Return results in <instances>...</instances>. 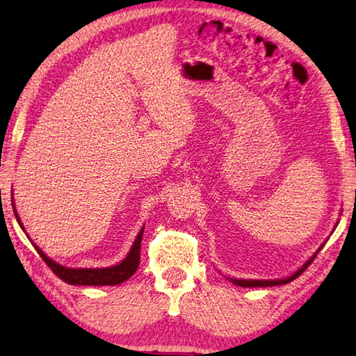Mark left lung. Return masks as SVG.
<instances>
[{
	"label": "left lung",
	"instance_id": "1",
	"mask_svg": "<svg viewBox=\"0 0 356 356\" xmlns=\"http://www.w3.org/2000/svg\"><path fill=\"white\" fill-rule=\"evenodd\" d=\"M323 247V244L319 247V250H317L313 257H311L307 263H305L300 269H298L297 272H294L292 273L291 277H286V278H282V280H238V278H228L229 282L232 283H234V284H238V286H242V288H266V286H280V284H286V283H291L292 280H296L298 275H300V273H303V270L307 269V267L313 263L314 261V258H316V254L321 252V248Z\"/></svg>",
	"mask_w": 356,
	"mask_h": 356
}]
</instances>
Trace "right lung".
I'll return each instance as SVG.
<instances>
[{"instance_id": "1", "label": "right lung", "mask_w": 356, "mask_h": 356, "mask_svg": "<svg viewBox=\"0 0 356 356\" xmlns=\"http://www.w3.org/2000/svg\"><path fill=\"white\" fill-rule=\"evenodd\" d=\"M14 202V200H12ZM12 208H14V214L15 219L18 222V225L22 227L24 232V227L18 217V213L15 211V203H12ZM142 234H143V227L139 232V234L136 236V241L131 250L128 252L127 258H124L122 263H118L112 267H103V269H72V267H64L56 263L51 258H48L45 253H43L39 247H37L33 241L34 248L37 253L40 254L42 259L45 261L47 266L51 269L56 275H58L62 282H65L68 284H79V286H115L120 284L123 282H127L129 277L134 275V272L139 267V261H140V242H142Z\"/></svg>"}]
</instances>
